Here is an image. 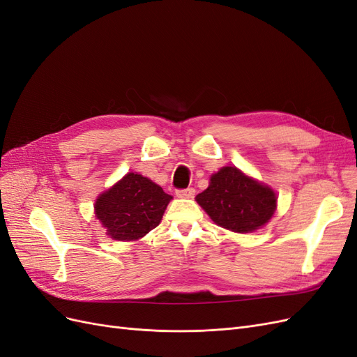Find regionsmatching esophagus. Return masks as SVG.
<instances>
[{"mask_svg":"<svg viewBox=\"0 0 357 357\" xmlns=\"http://www.w3.org/2000/svg\"><path fill=\"white\" fill-rule=\"evenodd\" d=\"M176 195L178 198H193V195H195V189H192V188L178 189V190H176Z\"/></svg>","mask_w":357,"mask_h":357,"instance_id":"esophagus-1","label":"esophagus"}]
</instances>
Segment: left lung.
I'll return each instance as SVG.
<instances>
[{"label": "left lung", "instance_id": "8db88e82", "mask_svg": "<svg viewBox=\"0 0 357 357\" xmlns=\"http://www.w3.org/2000/svg\"><path fill=\"white\" fill-rule=\"evenodd\" d=\"M197 201L214 223L234 232H252L273 218L277 197L273 189L244 176L235 167H225L211 176L210 186Z\"/></svg>", "mask_w": 357, "mask_h": 357}]
</instances>
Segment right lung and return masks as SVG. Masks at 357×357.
<instances>
[{
	"label": "right lung",
	"mask_w": 357,
	"mask_h": 357,
	"mask_svg": "<svg viewBox=\"0 0 357 357\" xmlns=\"http://www.w3.org/2000/svg\"><path fill=\"white\" fill-rule=\"evenodd\" d=\"M171 199L152 180L128 172L96 199L95 214L112 238L134 241L156 228Z\"/></svg>",
	"instance_id": "1"
}]
</instances>
